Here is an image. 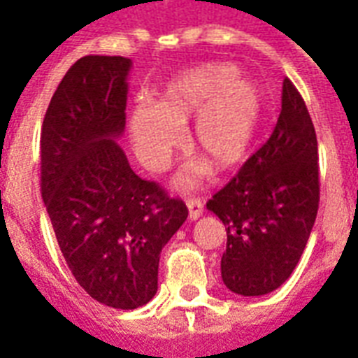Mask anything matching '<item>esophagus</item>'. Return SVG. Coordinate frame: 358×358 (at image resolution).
Returning a JSON list of instances; mask_svg holds the SVG:
<instances>
[{"label": "esophagus", "instance_id": "esophagus-1", "mask_svg": "<svg viewBox=\"0 0 358 358\" xmlns=\"http://www.w3.org/2000/svg\"><path fill=\"white\" fill-rule=\"evenodd\" d=\"M187 208H189L191 221H196L202 215V212H204V204H202L201 199H189L187 201Z\"/></svg>", "mask_w": 358, "mask_h": 358}]
</instances>
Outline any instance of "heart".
<instances>
[{
  "instance_id": "1",
  "label": "heart",
  "mask_w": 358,
  "mask_h": 358,
  "mask_svg": "<svg viewBox=\"0 0 358 358\" xmlns=\"http://www.w3.org/2000/svg\"><path fill=\"white\" fill-rule=\"evenodd\" d=\"M262 113L264 98L252 81L241 78L234 64L208 63L169 80L156 103L135 106L129 129L141 162L159 169L182 146V129L196 116L189 146L207 165L193 163L180 174V187H189L208 165L230 174L247 162Z\"/></svg>"
}]
</instances>
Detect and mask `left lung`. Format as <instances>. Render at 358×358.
<instances>
[{
	"mask_svg": "<svg viewBox=\"0 0 358 358\" xmlns=\"http://www.w3.org/2000/svg\"><path fill=\"white\" fill-rule=\"evenodd\" d=\"M320 206L317 139L305 100L286 78L271 137L206 202L227 229L221 277L230 292L266 295L294 273Z\"/></svg>",
	"mask_w": 358,
	"mask_h": 358,
	"instance_id": "8db88e82",
	"label": "left lung"
}]
</instances>
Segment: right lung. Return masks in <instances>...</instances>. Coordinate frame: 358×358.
<instances>
[{"label":"right lung","instance_id":"right-lung-1","mask_svg":"<svg viewBox=\"0 0 358 358\" xmlns=\"http://www.w3.org/2000/svg\"><path fill=\"white\" fill-rule=\"evenodd\" d=\"M129 69L120 55L76 61L41 131V193L61 252L92 299L120 310L156 295L162 249L187 219L184 201L139 178L117 143Z\"/></svg>","mask_w":358,"mask_h":358}]
</instances>
